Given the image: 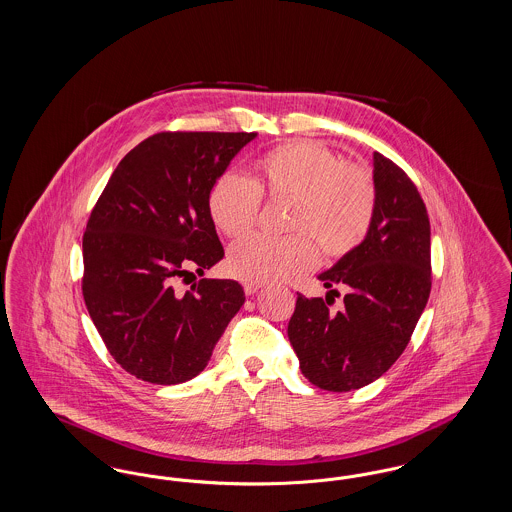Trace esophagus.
I'll list each match as a JSON object with an SVG mask.
<instances>
[{
  "mask_svg": "<svg viewBox=\"0 0 512 512\" xmlns=\"http://www.w3.org/2000/svg\"><path fill=\"white\" fill-rule=\"evenodd\" d=\"M244 290L247 295H255V293L261 290V286H257V284H245Z\"/></svg>",
  "mask_w": 512,
  "mask_h": 512,
  "instance_id": "34e87169",
  "label": "esophagus"
}]
</instances>
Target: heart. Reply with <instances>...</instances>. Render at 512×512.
Instances as JSON below:
<instances>
[{
    "label": "heart",
    "instance_id": "b5f03b06",
    "mask_svg": "<svg viewBox=\"0 0 512 512\" xmlns=\"http://www.w3.org/2000/svg\"><path fill=\"white\" fill-rule=\"evenodd\" d=\"M259 195L288 201L286 230L272 240L253 236L232 245L228 272L247 284H268L313 267L317 247L332 259L365 240L376 211V186L365 167L341 163L313 140H292L257 159L251 182L222 174L209 194V213L228 238H242L257 222Z\"/></svg>",
    "mask_w": 512,
    "mask_h": 512
}]
</instances>
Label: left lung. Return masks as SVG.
Masks as SVG:
<instances>
[{"mask_svg": "<svg viewBox=\"0 0 512 512\" xmlns=\"http://www.w3.org/2000/svg\"><path fill=\"white\" fill-rule=\"evenodd\" d=\"M376 211L365 240L318 274L322 297L297 295L288 338L303 376L320 390L372 384L405 351L430 297V219L411 178L374 151ZM346 290L344 309L327 297ZM334 301V299H332Z\"/></svg>", "mask_w": 512, "mask_h": 512, "instance_id": "1", "label": "left lung"}]
</instances>
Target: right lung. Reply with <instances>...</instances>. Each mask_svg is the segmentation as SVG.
Instances as JSON below:
<instances>
[{"label":"right lung","mask_w":512,"mask_h":512,"mask_svg":"<svg viewBox=\"0 0 512 512\" xmlns=\"http://www.w3.org/2000/svg\"><path fill=\"white\" fill-rule=\"evenodd\" d=\"M255 132H161L124 155L82 240V293L109 353L132 376L172 386L195 378L245 303L236 280L180 276L224 257L209 194Z\"/></svg>","instance_id":"obj_1"}]
</instances>
